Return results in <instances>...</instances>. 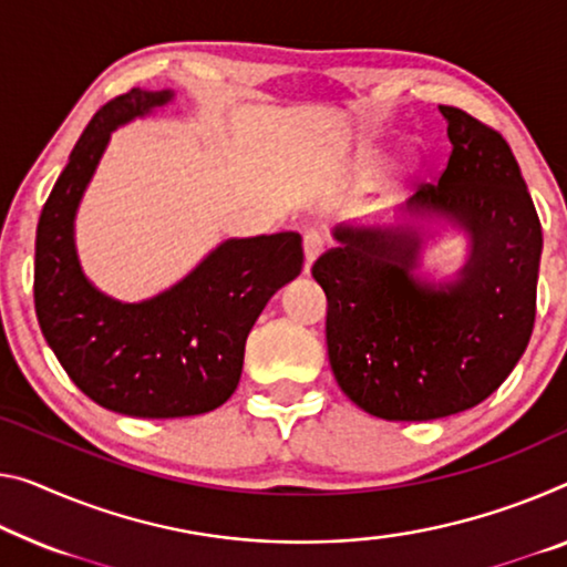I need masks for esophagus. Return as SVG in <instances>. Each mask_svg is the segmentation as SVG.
I'll return each mask as SVG.
<instances>
[{
	"instance_id": "obj_1",
	"label": "esophagus",
	"mask_w": 567,
	"mask_h": 567,
	"mask_svg": "<svg viewBox=\"0 0 567 567\" xmlns=\"http://www.w3.org/2000/svg\"><path fill=\"white\" fill-rule=\"evenodd\" d=\"M321 254H324V238L313 230L303 235V268H307V271Z\"/></svg>"
}]
</instances>
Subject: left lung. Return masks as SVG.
Listing matches in <instances>:
<instances>
[{"mask_svg":"<svg viewBox=\"0 0 567 567\" xmlns=\"http://www.w3.org/2000/svg\"><path fill=\"white\" fill-rule=\"evenodd\" d=\"M439 185L395 223L337 225L311 276L327 293L329 364L342 393L385 421H435L489 398L515 370L535 324L543 228L502 134L454 106ZM441 221L467 235L451 279L420 274Z\"/></svg>","mask_w":567,"mask_h":567,"instance_id":"1","label":"left lung"}]
</instances>
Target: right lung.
I'll list each match as a JSON object with an SVG mask.
<instances>
[{"label": "right lung", "mask_w": 567, "mask_h": 567, "mask_svg": "<svg viewBox=\"0 0 567 567\" xmlns=\"http://www.w3.org/2000/svg\"><path fill=\"white\" fill-rule=\"evenodd\" d=\"M172 101L169 89H132L95 113L42 207L34 240V311L50 350L93 403L132 417L220 408L238 388L260 311L303 266L301 235L274 233L223 240L144 301L113 299L83 274L75 215L111 134Z\"/></svg>", "instance_id": "obj_1"}]
</instances>
